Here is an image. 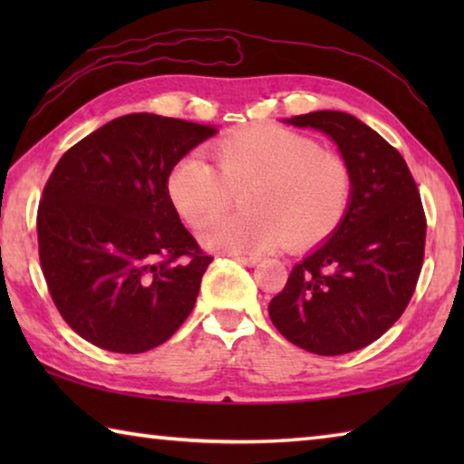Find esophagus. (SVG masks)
Returning <instances> with one entry per match:
<instances>
[{
  "label": "esophagus",
  "instance_id": "1",
  "mask_svg": "<svg viewBox=\"0 0 464 464\" xmlns=\"http://www.w3.org/2000/svg\"><path fill=\"white\" fill-rule=\"evenodd\" d=\"M235 260L241 262L243 266H247V268H251V266H256L257 262H260V257L257 256H233Z\"/></svg>",
  "mask_w": 464,
  "mask_h": 464
}]
</instances>
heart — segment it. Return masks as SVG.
<instances>
[{
  "mask_svg": "<svg viewBox=\"0 0 464 464\" xmlns=\"http://www.w3.org/2000/svg\"><path fill=\"white\" fill-rule=\"evenodd\" d=\"M215 168L188 155L168 174L178 215L198 229L246 189L239 218L216 219L202 246L227 256L262 254L286 241L295 249L327 239L348 215L354 171L340 151L278 124H251L218 139Z\"/></svg>",
  "mask_w": 464,
  "mask_h": 464,
  "instance_id": "obj_1",
  "label": "heart"
}]
</instances>
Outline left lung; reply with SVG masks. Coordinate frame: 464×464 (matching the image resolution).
Wrapping results in <instances>:
<instances>
[{
	"label": "left lung",
	"mask_w": 464,
	"mask_h": 464,
	"mask_svg": "<svg viewBox=\"0 0 464 464\" xmlns=\"http://www.w3.org/2000/svg\"><path fill=\"white\" fill-rule=\"evenodd\" d=\"M285 122L335 140L354 171V194L342 225L295 266L268 313L298 348L348 354L379 340L410 304L426 215L401 153L356 116L317 110Z\"/></svg>",
	"instance_id": "8db88e82"
}]
</instances>
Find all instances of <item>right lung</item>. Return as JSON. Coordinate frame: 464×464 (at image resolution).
Here are the masks:
<instances>
[{
	"instance_id": "add662e5",
	"label": "right lung",
	"mask_w": 464,
	"mask_h": 464,
	"mask_svg": "<svg viewBox=\"0 0 464 464\" xmlns=\"http://www.w3.org/2000/svg\"><path fill=\"white\" fill-rule=\"evenodd\" d=\"M215 127L137 112L61 157L38 204V256L61 317L83 340L140 354L194 309L213 257L179 221L168 174Z\"/></svg>"
}]
</instances>
